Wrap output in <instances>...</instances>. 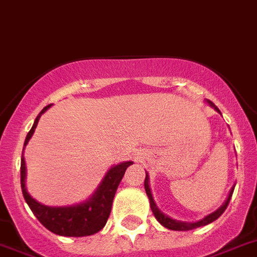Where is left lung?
I'll return each mask as SVG.
<instances>
[{
  "label": "left lung",
  "mask_w": 257,
  "mask_h": 257,
  "mask_svg": "<svg viewBox=\"0 0 257 257\" xmlns=\"http://www.w3.org/2000/svg\"><path fill=\"white\" fill-rule=\"evenodd\" d=\"M208 103L211 104L212 107H215L216 111H218V112H220V110H218L217 107L212 103L211 101H208ZM234 187L230 190V193H229V196H227L226 202H225L224 204H222V206L217 209V211H215L213 213H211V215H208L207 217H204L203 220H200V221H198V222H182V221H176V220L168 217V216L164 215L163 212L159 211V208L156 207L155 202H154V199H153V194H151L150 186H149V176H147V173H146V178H145V190H146L147 196H149V200H150L151 211H153V213H154V216H155L156 220H158V221H159L163 226H166L167 229H171V230H181V231L191 230V229L204 226V225H208V224H211V222L215 221V220H217V218L220 217L222 213H224L225 209H226V207H227V204H229V202H230V198H231V195H233Z\"/></svg>",
  "instance_id": "obj_1"
}]
</instances>
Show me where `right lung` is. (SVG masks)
Wrapping results in <instances>:
<instances>
[{"mask_svg":"<svg viewBox=\"0 0 257 257\" xmlns=\"http://www.w3.org/2000/svg\"><path fill=\"white\" fill-rule=\"evenodd\" d=\"M50 106L51 104L44 107L41 112L39 113V116L36 117L33 126L27 135L24 146L28 144L30 138L32 137L33 132L37 126V122H39L40 116L45 112ZM131 164H133V163L125 162L112 167L110 171L107 172L103 181L98 186L97 191L85 203L72 207H48L35 200L30 194L27 193L26 182H24V180H26V162H24V158L22 156V191H23L24 199H26L27 204L30 206L31 211L33 212V215L51 233L63 236L91 235V234L98 233L106 225L107 218L111 213L113 196H115L116 190H117V186H119L126 168Z\"/></svg>","mask_w":257,"mask_h":257,"instance_id":"add662e5","label":"right lung"}]
</instances>
